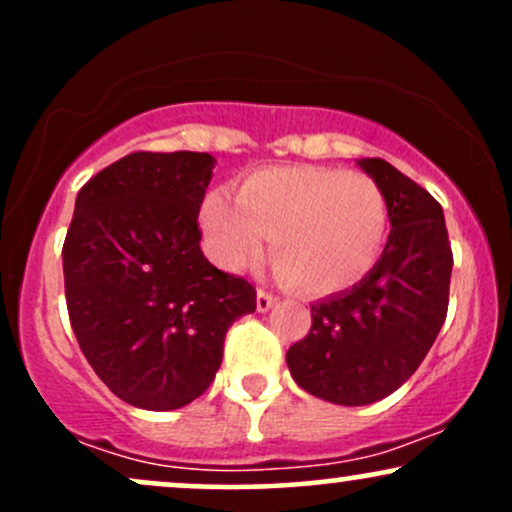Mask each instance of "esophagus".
<instances>
[{
  "instance_id": "obj_1",
  "label": "esophagus",
  "mask_w": 512,
  "mask_h": 512,
  "mask_svg": "<svg viewBox=\"0 0 512 512\" xmlns=\"http://www.w3.org/2000/svg\"><path fill=\"white\" fill-rule=\"evenodd\" d=\"M274 303H276V296H272V293L262 291V289L257 291V310H260V313H267V310H272Z\"/></svg>"
}]
</instances>
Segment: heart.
<instances>
[{
  "instance_id": "1",
  "label": "heart",
  "mask_w": 512,
  "mask_h": 512,
  "mask_svg": "<svg viewBox=\"0 0 512 512\" xmlns=\"http://www.w3.org/2000/svg\"><path fill=\"white\" fill-rule=\"evenodd\" d=\"M209 252L228 272L272 257L286 284L330 296L361 284L385 250L390 207L383 187L361 170L279 166L240 182L238 197L214 190L199 209Z\"/></svg>"
}]
</instances>
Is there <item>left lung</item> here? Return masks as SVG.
Instances as JSON below:
<instances>
[{"mask_svg": "<svg viewBox=\"0 0 512 512\" xmlns=\"http://www.w3.org/2000/svg\"><path fill=\"white\" fill-rule=\"evenodd\" d=\"M387 197L390 236L361 284L310 305L313 327L286 351L298 385L342 407H363L402 387L436 342L452 250L443 207L383 158L356 161Z\"/></svg>", "mask_w": 512, "mask_h": 512, "instance_id": "left-lung-1", "label": "left lung"}]
</instances>
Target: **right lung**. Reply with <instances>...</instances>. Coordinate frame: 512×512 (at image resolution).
I'll return each instance as SVG.
<instances>
[{
	"label": "right lung",
	"mask_w": 512,
	"mask_h": 512,
	"mask_svg": "<svg viewBox=\"0 0 512 512\" xmlns=\"http://www.w3.org/2000/svg\"><path fill=\"white\" fill-rule=\"evenodd\" d=\"M216 158L137 151L76 195L62 248L69 320L86 361L122 402L170 411L214 380L223 339L255 289L199 248Z\"/></svg>",
	"instance_id": "obj_1"
}]
</instances>
